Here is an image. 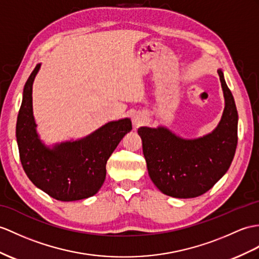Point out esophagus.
<instances>
[{"label": "esophagus", "instance_id": "esophagus-1", "mask_svg": "<svg viewBox=\"0 0 259 259\" xmlns=\"http://www.w3.org/2000/svg\"><path fill=\"white\" fill-rule=\"evenodd\" d=\"M144 119L145 118H144L143 114H141V113H136L133 117V123L135 126H140L144 122Z\"/></svg>", "mask_w": 259, "mask_h": 259}]
</instances>
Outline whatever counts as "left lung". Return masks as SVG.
<instances>
[{"label": "left lung", "mask_w": 259, "mask_h": 259, "mask_svg": "<svg viewBox=\"0 0 259 259\" xmlns=\"http://www.w3.org/2000/svg\"><path fill=\"white\" fill-rule=\"evenodd\" d=\"M225 108L217 128L185 140L163 126L138 128L148 175L154 185L174 198H195L209 191L228 171L237 146V110L221 69Z\"/></svg>", "instance_id": "8db88e82"}]
</instances>
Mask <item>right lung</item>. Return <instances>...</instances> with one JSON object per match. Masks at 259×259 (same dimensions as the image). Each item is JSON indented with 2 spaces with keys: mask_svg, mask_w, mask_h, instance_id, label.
<instances>
[{
  "mask_svg": "<svg viewBox=\"0 0 259 259\" xmlns=\"http://www.w3.org/2000/svg\"><path fill=\"white\" fill-rule=\"evenodd\" d=\"M40 64L30 73L23 91L16 123V140L24 171L33 184L59 201H77L96 194L106 175V161L131 132L130 118L106 123L78 141L46 146L37 134L33 115V82Z\"/></svg>",
  "mask_w": 259,
  "mask_h": 259,
  "instance_id": "obj_1",
  "label": "right lung"
}]
</instances>
